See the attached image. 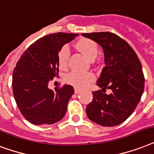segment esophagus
I'll return each instance as SVG.
<instances>
[{"label":"esophagus","mask_w":154,"mask_h":154,"mask_svg":"<svg viewBox=\"0 0 154 154\" xmlns=\"http://www.w3.org/2000/svg\"><path fill=\"white\" fill-rule=\"evenodd\" d=\"M81 91H82V90H80V89H78V88H74L75 94H78V93H80Z\"/></svg>","instance_id":"34e87169"}]
</instances>
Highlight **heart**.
I'll use <instances>...</instances> for the list:
<instances>
[{"mask_svg": "<svg viewBox=\"0 0 154 154\" xmlns=\"http://www.w3.org/2000/svg\"><path fill=\"white\" fill-rule=\"evenodd\" d=\"M77 48L82 51L90 60H94L98 55V46L97 43L90 38H82L77 43ZM69 48L68 46H64L60 50L57 56V63L60 69H65L69 65ZM94 79V75L91 72H81L73 71L71 72L66 77V81L69 84L77 86L84 87L88 83Z\"/></svg>", "mask_w": 154, "mask_h": 154, "instance_id": "1", "label": "heart"}]
</instances>
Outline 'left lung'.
Listing matches in <instances>:
<instances>
[{
	"label": "left lung",
	"mask_w": 154,
	"mask_h": 154,
	"mask_svg": "<svg viewBox=\"0 0 154 154\" xmlns=\"http://www.w3.org/2000/svg\"><path fill=\"white\" fill-rule=\"evenodd\" d=\"M103 48L105 67L97 85L112 90L110 95L101 90L93 92V101L86 106L91 121L105 127L122 124L138 105L145 87L142 66L131 46L111 32L82 34ZM106 91V90H105Z\"/></svg>",
	"instance_id": "1"
}]
</instances>
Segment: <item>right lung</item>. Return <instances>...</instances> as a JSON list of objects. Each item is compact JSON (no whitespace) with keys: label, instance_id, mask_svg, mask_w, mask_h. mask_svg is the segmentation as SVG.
I'll return each instance as SVG.
<instances>
[{"label":"right lung","instance_id":"1","mask_svg":"<svg viewBox=\"0 0 154 154\" xmlns=\"http://www.w3.org/2000/svg\"><path fill=\"white\" fill-rule=\"evenodd\" d=\"M78 34L56 33L39 38L21 56L13 72V93L18 109L26 119L35 125L52 124L63 119L72 86L48 88L58 77L57 56L62 47Z\"/></svg>","mask_w":154,"mask_h":154}]
</instances>
